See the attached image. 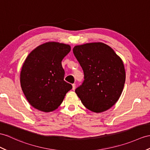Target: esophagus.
Here are the masks:
<instances>
[{
  "label": "esophagus",
  "instance_id": "34e87169",
  "mask_svg": "<svg viewBox=\"0 0 150 150\" xmlns=\"http://www.w3.org/2000/svg\"><path fill=\"white\" fill-rule=\"evenodd\" d=\"M72 90H75V88H76V84H74H74H72Z\"/></svg>",
  "mask_w": 150,
  "mask_h": 150
}]
</instances>
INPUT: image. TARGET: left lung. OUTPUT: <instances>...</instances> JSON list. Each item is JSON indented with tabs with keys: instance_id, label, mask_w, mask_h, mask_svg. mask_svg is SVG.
Segmentation results:
<instances>
[{
	"instance_id": "left-lung-1",
	"label": "left lung",
	"mask_w": 150,
	"mask_h": 150,
	"mask_svg": "<svg viewBox=\"0 0 150 150\" xmlns=\"http://www.w3.org/2000/svg\"><path fill=\"white\" fill-rule=\"evenodd\" d=\"M73 53L85 76L76 93L89 110L107 111L118 101L125 85V71L121 58L103 42L75 46Z\"/></svg>"
}]
</instances>
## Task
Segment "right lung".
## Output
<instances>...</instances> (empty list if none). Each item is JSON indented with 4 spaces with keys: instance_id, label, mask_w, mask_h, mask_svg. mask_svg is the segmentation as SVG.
Wrapping results in <instances>:
<instances>
[{
    "instance_id": "1",
    "label": "right lung",
    "mask_w": 150,
    "mask_h": 150,
    "mask_svg": "<svg viewBox=\"0 0 150 150\" xmlns=\"http://www.w3.org/2000/svg\"><path fill=\"white\" fill-rule=\"evenodd\" d=\"M69 45L47 42L29 53L20 73L21 89L32 107L43 112L55 110L62 103L72 85L65 82L62 66L70 52Z\"/></svg>"
}]
</instances>
